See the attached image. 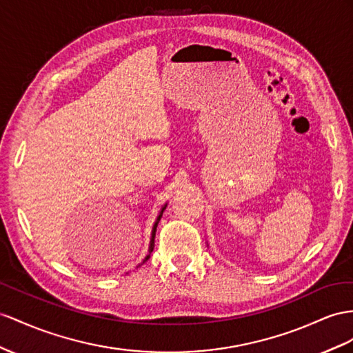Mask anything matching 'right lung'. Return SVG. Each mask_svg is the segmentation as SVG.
Returning <instances> with one entry per match:
<instances>
[{
  "mask_svg": "<svg viewBox=\"0 0 353 353\" xmlns=\"http://www.w3.org/2000/svg\"><path fill=\"white\" fill-rule=\"evenodd\" d=\"M165 207H167V203L161 207V210H159V213H158V218H157L155 223H153L152 234H150V243H149V252H148V255L144 256V259L141 261V264L146 263V261L150 258V254L153 252V248H155V234H157V227H158V223H159V221H161V218H162V213H164V210H165ZM141 264H139L137 267H140Z\"/></svg>",
  "mask_w": 353,
  "mask_h": 353,
  "instance_id": "add662e5",
  "label": "right lung"
}]
</instances>
